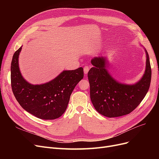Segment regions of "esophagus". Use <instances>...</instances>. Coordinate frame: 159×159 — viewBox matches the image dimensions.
Masks as SVG:
<instances>
[{
	"instance_id": "esophagus-1",
	"label": "esophagus",
	"mask_w": 159,
	"mask_h": 159,
	"mask_svg": "<svg viewBox=\"0 0 159 159\" xmlns=\"http://www.w3.org/2000/svg\"><path fill=\"white\" fill-rule=\"evenodd\" d=\"M89 70V67L88 66H84V74H85V75L88 73Z\"/></svg>"
}]
</instances>
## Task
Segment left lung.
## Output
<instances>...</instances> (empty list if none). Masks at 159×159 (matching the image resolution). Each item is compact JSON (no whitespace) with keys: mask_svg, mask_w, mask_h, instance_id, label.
Returning <instances> with one entry per match:
<instances>
[{"mask_svg":"<svg viewBox=\"0 0 159 159\" xmlns=\"http://www.w3.org/2000/svg\"><path fill=\"white\" fill-rule=\"evenodd\" d=\"M147 55L146 69L143 78L133 85L119 83L108 73L107 60L102 56L91 60L93 66L88 74L90 98L96 111L103 116L117 117L125 115L135 109L145 97L150 87L151 68Z\"/></svg>","mask_w":159,"mask_h":159,"instance_id":"left-lung-1","label":"left lung"}]
</instances>
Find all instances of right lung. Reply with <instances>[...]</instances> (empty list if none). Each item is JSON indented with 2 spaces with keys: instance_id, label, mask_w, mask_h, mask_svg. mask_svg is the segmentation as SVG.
Instances as JSON below:
<instances>
[{
  "instance_id": "obj_1",
  "label": "right lung",
  "mask_w": 159,
  "mask_h": 159,
  "mask_svg": "<svg viewBox=\"0 0 159 159\" xmlns=\"http://www.w3.org/2000/svg\"><path fill=\"white\" fill-rule=\"evenodd\" d=\"M22 46L13 55L11 62V87L17 102L26 111L42 119H55L64 114L70 95L84 78V69L65 70L49 82L30 84L23 78L18 66Z\"/></svg>"
}]
</instances>
